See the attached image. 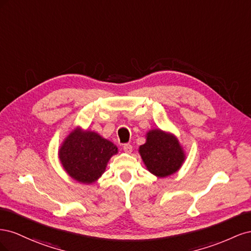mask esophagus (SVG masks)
<instances>
[{
	"label": "esophagus",
	"instance_id": "34e87169",
	"mask_svg": "<svg viewBox=\"0 0 251 251\" xmlns=\"http://www.w3.org/2000/svg\"><path fill=\"white\" fill-rule=\"evenodd\" d=\"M124 151H126V153L130 154V153H132V151H133V147L131 146L130 143H126V144H124Z\"/></svg>",
	"mask_w": 251,
	"mask_h": 251
}]
</instances>
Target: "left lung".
<instances>
[{"instance_id":"1","label":"left lung","mask_w":251,"mask_h":251,"mask_svg":"<svg viewBox=\"0 0 251 251\" xmlns=\"http://www.w3.org/2000/svg\"><path fill=\"white\" fill-rule=\"evenodd\" d=\"M146 138L138 151L150 173L158 178H165L180 170L186 156L176 136L153 128L147 133Z\"/></svg>"}]
</instances>
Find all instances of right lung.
<instances>
[{"mask_svg":"<svg viewBox=\"0 0 251 251\" xmlns=\"http://www.w3.org/2000/svg\"><path fill=\"white\" fill-rule=\"evenodd\" d=\"M118 148L96 132L76 126L60 144L58 158L66 173L75 181L92 184L105 172Z\"/></svg>","mask_w":251,"mask_h":251,"instance_id":"right-lung-1","label":"right lung"}]
</instances>
